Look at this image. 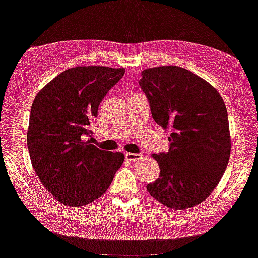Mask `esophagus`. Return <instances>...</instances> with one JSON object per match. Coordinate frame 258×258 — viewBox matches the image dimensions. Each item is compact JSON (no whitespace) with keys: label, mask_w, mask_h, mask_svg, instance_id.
Returning <instances> with one entry per match:
<instances>
[{"label":"esophagus","mask_w":258,"mask_h":258,"mask_svg":"<svg viewBox=\"0 0 258 258\" xmlns=\"http://www.w3.org/2000/svg\"><path fill=\"white\" fill-rule=\"evenodd\" d=\"M126 160L128 161H137L141 157V154H136V153H126L125 154Z\"/></svg>","instance_id":"1"}]
</instances>
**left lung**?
Here are the masks:
<instances>
[{
  "mask_svg": "<svg viewBox=\"0 0 258 258\" xmlns=\"http://www.w3.org/2000/svg\"><path fill=\"white\" fill-rule=\"evenodd\" d=\"M141 75L154 120L171 128L169 152L152 155L161 171L147 191L172 210L190 209L212 194L227 168L232 142L224 99L185 68L154 67Z\"/></svg>",
  "mask_w": 258,
  "mask_h": 258,
  "instance_id": "1",
  "label": "left lung"
}]
</instances>
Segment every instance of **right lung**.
I'll use <instances>...</instances> for the list:
<instances>
[{
    "mask_svg": "<svg viewBox=\"0 0 258 258\" xmlns=\"http://www.w3.org/2000/svg\"><path fill=\"white\" fill-rule=\"evenodd\" d=\"M124 68L78 66L55 76L31 106L28 148L43 185L56 201L83 206L109 189L125 156L90 144L89 126Z\"/></svg>",
    "mask_w": 258,
    "mask_h": 258,
    "instance_id": "right-lung-1",
    "label": "right lung"
}]
</instances>
